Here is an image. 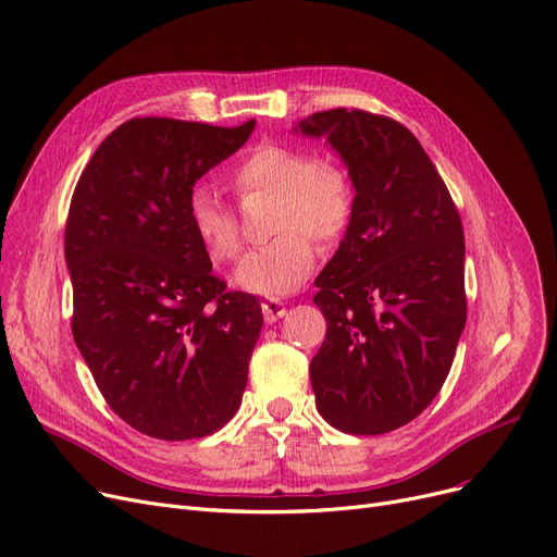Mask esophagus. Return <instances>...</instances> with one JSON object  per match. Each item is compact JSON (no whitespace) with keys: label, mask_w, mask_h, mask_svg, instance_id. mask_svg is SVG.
I'll return each mask as SVG.
<instances>
[{"label":"esophagus","mask_w":557,"mask_h":557,"mask_svg":"<svg viewBox=\"0 0 557 557\" xmlns=\"http://www.w3.org/2000/svg\"><path fill=\"white\" fill-rule=\"evenodd\" d=\"M261 311H263V321H265V323H275L277 319L284 317L286 307H284V302L277 300V298H265V300L261 302Z\"/></svg>","instance_id":"1"}]
</instances>
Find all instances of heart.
<instances>
[{
  "mask_svg": "<svg viewBox=\"0 0 557 557\" xmlns=\"http://www.w3.org/2000/svg\"><path fill=\"white\" fill-rule=\"evenodd\" d=\"M230 184L240 202L271 196L269 244L240 261L236 284L250 294L280 298L307 282L317 246L332 248L350 227L355 186L346 168L330 157L284 143H259L230 171ZM186 221L205 252L219 263L240 255L238 215L219 193L198 184L188 190Z\"/></svg>",
  "mask_w": 557,
  "mask_h": 557,
  "instance_id": "obj_1",
  "label": "heart"
}]
</instances>
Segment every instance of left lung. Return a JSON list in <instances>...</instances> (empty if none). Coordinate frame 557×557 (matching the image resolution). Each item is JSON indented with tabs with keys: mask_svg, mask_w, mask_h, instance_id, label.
<instances>
[{
	"mask_svg": "<svg viewBox=\"0 0 557 557\" xmlns=\"http://www.w3.org/2000/svg\"><path fill=\"white\" fill-rule=\"evenodd\" d=\"M327 136L355 184V213L319 275L325 342L309 377L323 419L384 434L440 394L467 323L465 232L450 193L398 120L330 109L300 123Z\"/></svg>",
	"mask_w": 557,
	"mask_h": 557,
	"instance_id": "8db88e82",
	"label": "left lung"
}]
</instances>
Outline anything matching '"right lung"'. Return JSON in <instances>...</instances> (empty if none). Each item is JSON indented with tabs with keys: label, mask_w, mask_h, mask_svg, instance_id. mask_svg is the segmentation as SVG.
<instances>
[{
	"label": "right lung",
	"mask_w": 557,
	"mask_h": 557,
	"mask_svg": "<svg viewBox=\"0 0 557 557\" xmlns=\"http://www.w3.org/2000/svg\"><path fill=\"white\" fill-rule=\"evenodd\" d=\"M252 129L255 120L132 117L100 143L72 193V336L107 405L154 440L213 434L246 392L261 307L211 273L186 198Z\"/></svg>",
	"instance_id": "add662e5"
}]
</instances>
